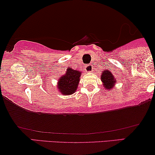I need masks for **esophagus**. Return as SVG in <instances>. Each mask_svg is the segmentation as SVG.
<instances>
[{
	"label": "esophagus",
	"mask_w": 155,
	"mask_h": 155,
	"mask_svg": "<svg viewBox=\"0 0 155 155\" xmlns=\"http://www.w3.org/2000/svg\"><path fill=\"white\" fill-rule=\"evenodd\" d=\"M93 65H88L87 66L86 68V71L87 73H91L93 71Z\"/></svg>",
	"instance_id": "obj_1"
}]
</instances>
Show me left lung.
<instances>
[{"label":"left lung","instance_id":"obj_1","mask_svg":"<svg viewBox=\"0 0 155 155\" xmlns=\"http://www.w3.org/2000/svg\"><path fill=\"white\" fill-rule=\"evenodd\" d=\"M101 80L103 82V86L106 90H111L116 83L115 76L112 73L111 70L105 69L101 72Z\"/></svg>","mask_w":155,"mask_h":155}]
</instances>
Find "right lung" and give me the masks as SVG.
<instances>
[{"label": "right lung", "instance_id": "obj_1", "mask_svg": "<svg viewBox=\"0 0 155 155\" xmlns=\"http://www.w3.org/2000/svg\"><path fill=\"white\" fill-rule=\"evenodd\" d=\"M81 72L67 68L65 75L60 76L58 82V90L63 95H70L75 93L79 84Z\"/></svg>", "mask_w": 155, "mask_h": 155}]
</instances>
